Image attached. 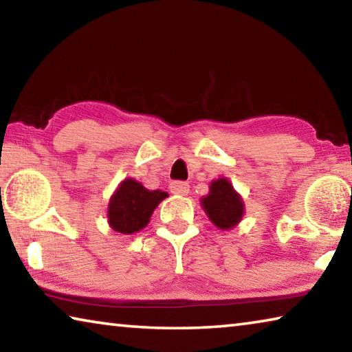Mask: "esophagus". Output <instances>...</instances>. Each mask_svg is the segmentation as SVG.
<instances>
[{
  "label": "esophagus",
  "instance_id": "esophagus-1",
  "mask_svg": "<svg viewBox=\"0 0 352 352\" xmlns=\"http://www.w3.org/2000/svg\"><path fill=\"white\" fill-rule=\"evenodd\" d=\"M169 189L175 195H186L189 192V184L186 182H172Z\"/></svg>",
  "mask_w": 352,
  "mask_h": 352
}]
</instances>
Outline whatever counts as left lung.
Returning a JSON list of instances; mask_svg holds the SVG:
<instances>
[{
    "label": "left lung",
    "instance_id": "left-lung-1",
    "mask_svg": "<svg viewBox=\"0 0 352 352\" xmlns=\"http://www.w3.org/2000/svg\"><path fill=\"white\" fill-rule=\"evenodd\" d=\"M208 217L220 230L233 228L241 222L243 214V204L231 186V183L225 178L211 183L210 194L201 199Z\"/></svg>",
    "mask_w": 352,
    "mask_h": 352
}]
</instances>
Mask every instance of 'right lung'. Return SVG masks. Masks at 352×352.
Returning <instances> with one entry per match:
<instances>
[{"label": "right lung", "mask_w": 352, "mask_h": 352, "mask_svg": "<svg viewBox=\"0 0 352 352\" xmlns=\"http://www.w3.org/2000/svg\"><path fill=\"white\" fill-rule=\"evenodd\" d=\"M168 197L163 190H147L141 183L124 180L109 205V223L122 234H133L148 223L160 201Z\"/></svg>", "instance_id": "add662e5"}]
</instances>
